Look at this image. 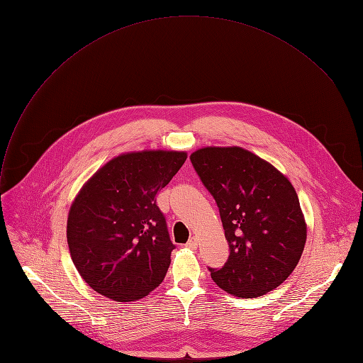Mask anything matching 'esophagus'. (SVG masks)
Wrapping results in <instances>:
<instances>
[{"mask_svg":"<svg viewBox=\"0 0 363 363\" xmlns=\"http://www.w3.org/2000/svg\"><path fill=\"white\" fill-rule=\"evenodd\" d=\"M188 248H196L198 247V240L195 238V237H191L188 241H186V244H185Z\"/></svg>","mask_w":363,"mask_h":363,"instance_id":"obj_1","label":"esophagus"}]
</instances>
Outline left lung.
Returning <instances> with one entry per match:
<instances>
[{
    "label": "left lung",
    "instance_id": "obj_1",
    "mask_svg": "<svg viewBox=\"0 0 363 363\" xmlns=\"http://www.w3.org/2000/svg\"><path fill=\"white\" fill-rule=\"evenodd\" d=\"M191 162L214 196L230 257L213 280L237 297H258L296 269L307 225L291 182L270 162L240 146H206Z\"/></svg>",
    "mask_w": 363,
    "mask_h": 363
}]
</instances>
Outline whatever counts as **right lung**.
Returning a JSON list of instances; mask_svg holds the SVG:
<instances>
[{"label":"right lung","mask_w":363,"mask_h":363,"mask_svg":"<svg viewBox=\"0 0 363 363\" xmlns=\"http://www.w3.org/2000/svg\"><path fill=\"white\" fill-rule=\"evenodd\" d=\"M186 161L182 150H139L97 169L72 202L67 244L82 279L116 301L157 289L175 248L157 194Z\"/></svg>","instance_id":"1"}]
</instances>
